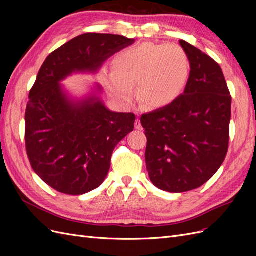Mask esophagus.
Wrapping results in <instances>:
<instances>
[{"instance_id":"34e87169","label":"esophagus","mask_w":256,"mask_h":256,"mask_svg":"<svg viewBox=\"0 0 256 256\" xmlns=\"http://www.w3.org/2000/svg\"><path fill=\"white\" fill-rule=\"evenodd\" d=\"M134 127H136V130H143V127H142V125H141V122L138 120H136L134 122Z\"/></svg>"}]
</instances>
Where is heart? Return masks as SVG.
<instances>
[{"label": "heart", "mask_w": 256, "mask_h": 256, "mask_svg": "<svg viewBox=\"0 0 256 256\" xmlns=\"http://www.w3.org/2000/svg\"><path fill=\"white\" fill-rule=\"evenodd\" d=\"M190 62L180 46L145 42L120 52L113 72L104 76L111 96L127 106L136 84L138 102L147 109H159L176 100L187 85Z\"/></svg>", "instance_id": "1"}]
</instances>
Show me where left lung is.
Listing matches in <instances>:
<instances>
[{"mask_svg":"<svg viewBox=\"0 0 256 256\" xmlns=\"http://www.w3.org/2000/svg\"><path fill=\"white\" fill-rule=\"evenodd\" d=\"M180 44L190 62L184 92L172 104L141 118L150 182L172 193L200 187L222 166L232 104L219 64L187 42Z\"/></svg>","mask_w":256,"mask_h":256,"instance_id":"8db88e82","label":"left lung"}]
</instances>
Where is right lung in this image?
<instances>
[{
    "mask_svg": "<svg viewBox=\"0 0 256 256\" xmlns=\"http://www.w3.org/2000/svg\"><path fill=\"white\" fill-rule=\"evenodd\" d=\"M136 40L86 33L49 54L30 90L26 147L34 172L60 193L80 196L98 188L109 173L112 152L134 128V113L112 112L96 94L74 99L60 81L95 74L113 54ZM97 92L102 88L96 84Z\"/></svg>",
    "mask_w": 256,
    "mask_h": 256,
    "instance_id": "add662e5",
    "label": "right lung"
}]
</instances>
